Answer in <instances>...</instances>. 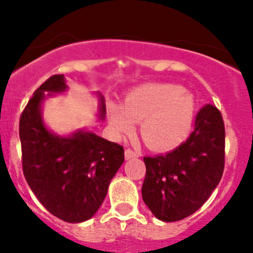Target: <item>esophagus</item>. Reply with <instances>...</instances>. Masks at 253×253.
Segmentation results:
<instances>
[{
  "mask_svg": "<svg viewBox=\"0 0 253 253\" xmlns=\"http://www.w3.org/2000/svg\"><path fill=\"white\" fill-rule=\"evenodd\" d=\"M125 160H131V158H138L140 156L139 152H135L133 151V149L128 148V149H125Z\"/></svg>",
  "mask_w": 253,
  "mask_h": 253,
  "instance_id": "esophagus-1",
  "label": "esophagus"
}]
</instances>
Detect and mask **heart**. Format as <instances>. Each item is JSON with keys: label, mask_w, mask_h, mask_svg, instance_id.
<instances>
[{"label": "heart", "mask_w": 253, "mask_h": 253, "mask_svg": "<svg viewBox=\"0 0 253 253\" xmlns=\"http://www.w3.org/2000/svg\"><path fill=\"white\" fill-rule=\"evenodd\" d=\"M194 96L177 84H146L125 95L122 106L110 102L109 123L115 134L124 135L139 123V133L154 151L176 148L189 138L195 122Z\"/></svg>", "instance_id": "obj_1"}]
</instances>
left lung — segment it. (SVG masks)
Listing matches in <instances>:
<instances>
[{"label":"left lung","mask_w":253,"mask_h":253,"mask_svg":"<svg viewBox=\"0 0 253 253\" xmlns=\"http://www.w3.org/2000/svg\"><path fill=\"white\" fill-rule=\"evenodd\" d=\"M224 123L214 105L196 115L195 129L173 151L144 157L142 198L153 215L176 222L195 213L218 186L224 169Z\"/></svg>","instance_id":"1"}]
</instances>
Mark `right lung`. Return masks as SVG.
Returning <instances> with one entry per match:
<instances>
[{
	"instance_id": "1",
	"label": "right lung",
	"mask_w": 253,
	"mask_h": 253,
	"mask_svg": "<svg viewBox=\"0 0 253 253\" xmlns=\"http://www.w3.org/2000/svg\"><path fill=\"white\" fill-rule=\"evenodd\" d=\"M68 90L63 75L48 78L34 92L20 118L22 171L31 191L49 213L68 223L88 220L101 207L110 181L124 162V148L78 129L58 135L46 128L42 114L45 96ZM99 115L106 114L104 96Z\"/></svg>"
}]
</instances>
